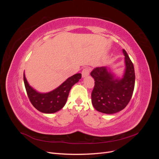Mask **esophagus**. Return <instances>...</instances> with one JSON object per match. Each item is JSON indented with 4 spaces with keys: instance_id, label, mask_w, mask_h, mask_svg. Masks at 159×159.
<instances>
[{
    "instance_id": "34e87169",
    "label": "esophagus",
    "mask_w": 159,
    "mask_h": 159,
    "mask_svg": "<svg viewBox=\"0 0 159 159\" xmlns=\"http://www.w3.org/2000/svg\"><path fill=\"white\" fill-rule=\"evenodd\" d=\"M90 72V68H88V67H85V68L83 69L82 72H81V74H82L83 78H85L86 76H88Z\"/></svg>"
}]
</instances>
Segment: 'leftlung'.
Wrapping results in <instances>:
<instances>
[{
  "mask_svg": "<svg viewBox=\"0 0 159 159\" xmlns=\"http://www.w3.org/2000/svg\"><path fill=\"white\" fill-rule=\"evenodd\" d=\"M126 69L121 80L115 79L106 67H98L91 72L95 80L91 93L93 107L99 112L113 114L123 110L130 100L134 88L135 74L133 62L124 49Z\"/></svg>",
  "mask_w": 159,
  "mask_h": 159,
  "instance_id": "left-lung-1",
  "label": "left lung"
}]
</instances>
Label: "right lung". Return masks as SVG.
<instances>
[{
	"label": "right lung",
	"mask_w": 159,
	"mask_h": 159,
	"mask_svg": "<svg viewBox=\"0 0 159 159\" xmlns=\"http://www.w3.org/2000/svg\"><path fill=\"white\" fill-rule=\"evenodd\" d=\"M81 78V74H76L67 79L58 88L46 93H38L30 87L25 74L24 82L28 97L33 106L42 113H52L57 112L64 106L71 87L78 82Z\"/></svg>",
	"instance_id": "1"
}]
</instances>
